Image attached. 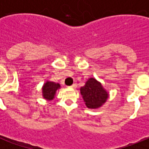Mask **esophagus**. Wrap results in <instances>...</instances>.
Returning <instances> with one entry per match:
<instances>
[{
  "label": "esophagus",
  "mask_w": 149,
  "mask_h": 149,
  "mask_svg": "<svg viewBox=\"0 0 149 149\" xmlns=\"http://www.w3.org/2000/svg\"><path fill=\"white\" fill-rule=\"evenodd\" d=\"M77 86V84H72V86H70V87H72V88H76Z\"/></svg>",
  "instance_id": "esophagus-1"
}]
</instances>
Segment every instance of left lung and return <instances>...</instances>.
I'll return each instance as SVG.
<instances>
[{
  "instance_id": "1",
  "label": "left lung",
  "mask_w": 149,
  "mask_h": 149,
  "mask_svg": "<svg viewBox=\"0 0 149 149\" xmlns=\"http://www.w3.org/2000/svg\"><path fill=\"white\" fill-rule=\"evenodd\" d=\"M80 93L86 106L90 109H97L105 104L109 97L108 92L100 82L91 77L84 86L80 87Z\"/></svg>"
}]
</instances>
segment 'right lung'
<instances>
[{
  "label": "right lung",
  "mask_w": 149,
  "mask_h": 149,
  "mask_svg": "<svg viewBox=\"0 0 149 149\" xmlns=\"http://www.w3.org/2000/svg\"><path fill=\"white\" fill-rule=\"evenodd\" d=\"M60 84L52 81H46L42 86V97L46 100H53L56 91L60 88Z\"/></svg>",
  "instance_id": "1"
}]
</instances>
